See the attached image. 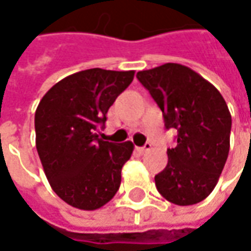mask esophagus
I'll return each instance as SVG.
<instances>
[{
    "label": "esophagus",
    "mask_w": 251,
    "mask_h": 251,
    "mask_svg": "<svg viewBox=\"0 0 251 251\" xmlns=\"http://www.w3.org/2000/svg\"><path fill=\"white\" fill-rule=\"evenodd\" d=\"M136 149H137V151H139V153H146V151H149V150L151 149V145H150V143L147 142V143H146V145H145V146L136 147Z\"/></svg>",
    "instance_id": "obj_1"
}]
</instances>
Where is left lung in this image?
Returning a JSON list of instances; mask_svg holds the SVG:
<instances>
[{
    "instance_id": "1",
    "label": "left lung",
    "mask_w": 251,
    "mask_h": 251,
    "mask_svg": "<svg viewBox=\"0 0 251 251\" xmlns=\"http://www.w3.org/2000/svg\"><path fill=\"white\" fill-rule=\"evenodd\" d=\"M137 80L156 101L166 129H177V146L154 177L157 191L171 203L203 201L218 184L230 147L232 116L224 97L190 67L166 63L139 71Z\"/></svg>"
}]
</instances>
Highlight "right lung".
<instances>
[{"label":"right lung","mask_w":251,"mask_h":251,"mask_svg":"<svg viewBox=\"0 0 251 251\" xmlns=\"http://www.w3.org/2000/svg\"><path fill=\"white\" fill-rule=\"evenodd\" d=\"M135 71L90 69L54 84L35 112L36 149L51 190L82 211L104 206L121 185L133 143L105 142L97 135Z\"/></svg>","instance_id":"right-lung-1"}]
</instances>
